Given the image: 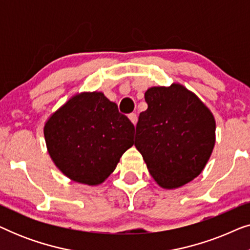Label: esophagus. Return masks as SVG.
Segmentation results:
<instances>
[{
  "mask_svg": "<svg viewBox=\"0 0 250 250\" xmlns=\"http://www.w3.org/2000/svg\"><path fill=\"white\" fill-rule=\"evenodd\" d=\"M128 118H129V121H131L134 125L136 124V122H138V116H136L135 112H132V114H129Z\"/></svg>",
  "mask_w": 250,
  "mask_h": 250,
  "instance_id": "1",
  "label": "esophagus"
}]
</instances>
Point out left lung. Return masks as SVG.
I'll return each instance as SVG.
<instances>
[{
	"mask_svg": "<svg viewBox=\"0 0 250 250\" xmlns=\"http://www.w3.org/2000/svg\"><path fill=\"white\" fill-rule=\"evenodd\" d=\"M145 100L148 109L139 116L134 146L160 187H182L199 175L209 159L214 116L180 84L150 87Z\"/></svg>",
	"mask_w": 250,
	"mask_h": 250,
	"instance_id": "obj_1",
	"label": "left lung"
}]
</instances>
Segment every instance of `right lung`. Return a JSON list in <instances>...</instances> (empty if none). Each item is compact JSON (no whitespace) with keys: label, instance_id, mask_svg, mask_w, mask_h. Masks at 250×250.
Returning a JSON list of instances; mask_svg holds the SVG:
<instances>
[{"label":"right lung","instance_id":"right-lung-1","mask_svg":"<svg viewBox=\"0 0 250 250\" xmlns=\"http://www.w3.org/2000/svg\"><path fill=\"white\" fill-rule=\"evenodd\" d=\"M134 125L101 92L81 93L52 114L44 126L51 158L70 180L97 186L114 172L134 145Z\"/></svg>","mask_w":250,"mask_h":250}]
</instances>
